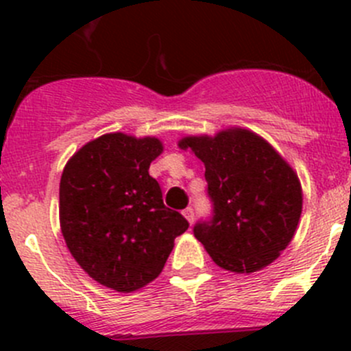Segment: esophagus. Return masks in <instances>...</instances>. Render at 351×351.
Wrapping results in <instances>:
<instances>
[{
    "instance_id": "1",
    "label": "esophagus",
    "mask_w": 351,
    "mask_h": 351,
    "mask_svg": "<svg viewBox=\"0 0 351 351\" xmlns=\"http://www.w3.org/2000/svg\"><path fill=\"white\" fill-rule=\"evenodd\" d=\"M183 215H185L186 221H189L190 224H192V222L195 221V212H193V208H192V207H186L185 210H183Z\"/></svg>"
}]
</instances>
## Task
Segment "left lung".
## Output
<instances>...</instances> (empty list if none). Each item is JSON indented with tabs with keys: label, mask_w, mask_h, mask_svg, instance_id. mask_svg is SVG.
Segmentation results:
<instances>
[{
	"label": "left lung",
	"mask_w": 351,
	"mask_h": 351,
	"mask_svg": "<svg viewBox=\"0 0 351 351\" xmlns=\"http://www.w3.org/2000/svg\"><path fill=\"white\" fill-rule=\"evenodd\" d=\"M205 165L208 217L193 234L224 270L251 274L270 265L292 241L302 212L299 178L256 134L229 129L215 137H185Z\"/></svg>",
	"instance_id": "left-lung-1"
}]
</instances>
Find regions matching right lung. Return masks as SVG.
Returning <instances> with one entry per match:
<instances>
[{
    "label": "right lung",
    "instance_id": "add662e5",
    "mask_svg": "<svg viewBox=\"0 0 351 351\" xmlns=\"http://www.w3.org/2000/svg\"><path fill=\"white\" fill-rule=\"evenodd\" d=\"M154 137L107 134L66 165L59 215L67 247L84 271L117 292L153 282L189 221L162 202L149 165L161 154Z\"/></svg>",
    "mask_w": 351,
    "mask_h": 351
}]
</instances>
